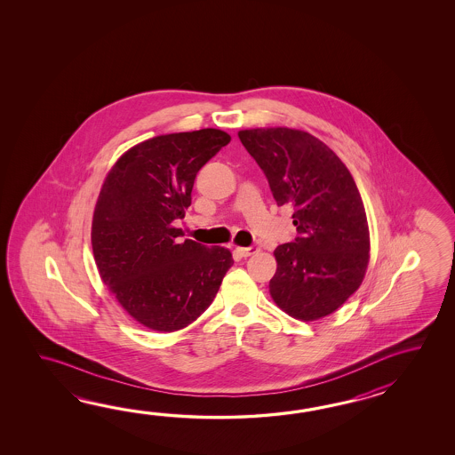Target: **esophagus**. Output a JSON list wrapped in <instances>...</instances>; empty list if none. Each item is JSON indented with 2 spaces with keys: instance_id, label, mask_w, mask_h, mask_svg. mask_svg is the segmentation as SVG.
<instances>
[{
  "instance_id": "34e87169",
  "label": "esophagus",
  "mask_w": 455,
  "mask_h": 455,
  "mask_svg": "<svg viewBox=\"0 0 455 455\" xmlns=\"http://www.w3.org/2000/svg\"><path fill=\"white\" fill-rule=\"evenodd\" d=\"M237 251L241 253V257H251V255H255V253H259L260 249L257 247V245H251V247H237Z\"/></svg>"
}]
</instances>
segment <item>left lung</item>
<instances>
[{"label": "left lung", "mask_w": 455, "mask_h": 455, "mask_svg": "<svg viewBox=\"0 0 455 455\" xmlns=\"http://www.w3.org/2000/svg\"><path fill=\"white\" fill-rule=\"evenodd\" d=\"M239 140L267 175L276 204L294 208L298 237L275 249L271 298L294 319L325 317L358 290L368 268L358 187L339 156L307 132L253 128L239 132Z\"/></svg>", "instance_id": "obj_1"}]
</instances>
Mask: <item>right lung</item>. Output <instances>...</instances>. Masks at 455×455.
I'll return each instance as SVG.
<instances>
[{
  "label": "right lung",
  "mask_w": 455,
  "mask_h": 455,
  "mask_svg": "<svg viewBox=\"0 0 455 455\" xmlns=\"http://www.w3.org/2000/svg\"><path fill=\"white\" fill-rule=\"evenodd\" d=\"M231 136L216 128L146 140L122 156L104 180L92 216L100 278L122 307L157 331L190 325L213 302L231 251L177 239L198 171Z\"/></svg>",
  "instance_id": "1"
}]
</instances>
